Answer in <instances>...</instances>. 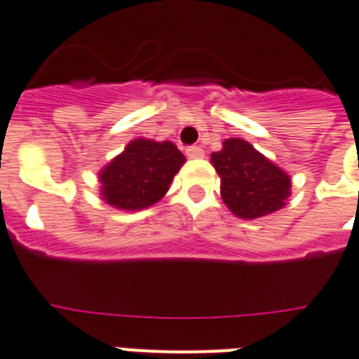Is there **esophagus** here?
I'll return each mask as SVG.
<instances>
[{
	"instance_id": "1",
	"label": "esophagus",
	"mask_w": 359,
	"mask_h": 359,
	"mask_svg": "<svg viewBox=\"0 0 359 359\" xmlns=\"http://www.w3.org/2000/svg\"><path fill=\"white\" fill-rule=\"evenodd\" d=\"M187 156L190 159H200L203 158V148L201 146H188Z\"/></svg>"
}]
</instances>
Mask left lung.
<instances>
[{
  "label": "left lung",
  "mask_w": 359,
  "mask_h": 359,
  "mask_svg": "<svg viewBox=\"0 0 359 359\" xmlns=\"http://www.w3.org/2000/svg\"><path fill=\"white\" fill-rule=\"evenodd\" d=\"M220 177V196L240 219H259L280 211L291 196V179L243 139H226L211 154Z\"/></svg>",
  "instance_id": "8db88e82"
}]
</instances>
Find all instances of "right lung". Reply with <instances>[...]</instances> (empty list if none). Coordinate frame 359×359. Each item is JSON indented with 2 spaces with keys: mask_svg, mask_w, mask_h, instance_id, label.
<instances>
[{
  "mask_svg": "<svg viewBox=\"0 0 359 359\" xmlns=\"http://www.w3.org/2000/svg\"><path fill=\"white\" fill-rule=\"evenodd\" d=\"M184 161L187 158L169 140H131L98 172L100 198L123 211L146 209L165 196Z\"/></svg>",
  "mask_w": 359,
  "mask_h": 359,
  "instance_id": "right-lung-1",
  "label": "right lung"
}]
</instances>
